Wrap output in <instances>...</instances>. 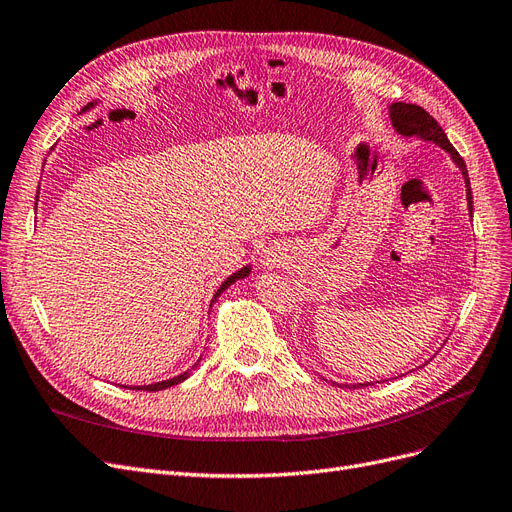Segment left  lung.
Masks as SVG:
<instances>
[{"label":"left lung","mask_w":512,"mask_h":512,"mask_svg":"<svg viewBox=\"0 0 512 512\" xmlns=\"http://www.w3.org/2000/svg\"><path fill=\"white\" fill-rule=\"evenodd\" d=\"M390 118L394 128L401 132L405 137H422L426 141H434L439 143L445 151H449L453 162H456L462 170L464 181H466V198H468V208L472 215V192H470V181H468V170H466V162L462 160V156L456 151L445 135V130L439 126V122L434 120L426 109H422L420 105H411V103H392L390 105ZM361 386H369V384H358V386H348V388H361Z\"/></svg>","instance_id":"8db88e82"}]
</instances>
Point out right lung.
Instances as JSON below:
<instances>
[{
    "label": "right lung",
    "instance_id": "right-lung-1",
    "mask_svg": "<svg viewBox=\"0 0 512 512\" xmlns=\"http://www.w3.org/2000/svg\"><path fill=\"white\" fill-rule=\"evenodd\" d=\"M251 272V268H242V270H238L236 274H232L230 278H227L225 282H223V285L219 287V291L215 293V297L221 293V291H225L227 287H230L232 285V282H236L238 278H244L246 274H249ZM185 377H187V373H181V375H177V377H173V380H166V382H158V384H151V386H139L137 390H147V392H158V390H164V388H170V386H177V384H181L183 380H185ZM130 390H135V388H130Z\"/></svg>",
    "mask_w": 512,
    "mask_h": 512
}]
</instances>
